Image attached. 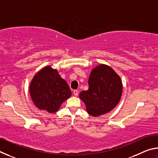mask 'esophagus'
<instances>
[{"mask_svg": "<svg viewBox=\"0 0 158 158\" xmlns=\"http://www.w3.org/2000/svg\"><path fill=\"white\" fill-rule=\"evenodd\" d=\"M73 94L75 95V96H77V95H78V94H79V91L77 90H74V91H73Z\"/></svg>", "mask_w": 158, "mask_h": 158, "instance_id": "1", "label": "esophagus"}]
</instances>
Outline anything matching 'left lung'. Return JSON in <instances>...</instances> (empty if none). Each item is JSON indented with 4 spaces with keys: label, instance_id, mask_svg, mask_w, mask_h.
<instances>
[{
    "label": "left lung",
    "instance_id": "left-lung-1",
    "mask_svg": "<svg viewBox=\"0 0 158 158\" xmlns=\"http://www.w3.org/2000/svg\"><path fill=\"white\" fill-rule=\"evenodd\" d=\"M88 82L89 89L79 95L88 113L98 117L113 110L123 93L122 80L114 69L105 64H100L90 72Z\"/></svg>",
    "mask_w": 158,
    "mask_h": 158
}]
</instances>
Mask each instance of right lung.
<instances>
[{
	"instance_id": "right-lung-1",
	"label": "right lung",
	"mask_w": 158,
	"mask_h": 158,
	"mask_svg": "<svg viewBox=\"0 0 158 158\" xmlns=\"http://www.w3.org/2000/svg\"><path fill=\"white\" fill-rule=\"evenodd\" d=\"M29 93L35 106L49 113L56 112L72 95L68 83L50 65L42 68L33 76Z\"/></svg>"
}]
</instances>
